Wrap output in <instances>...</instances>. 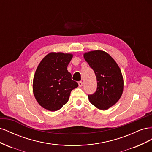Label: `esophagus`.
Wrapping results in <instances>:
<instances>
[{"instance_id":"esophagus-1","label":"esophagus","mask_w":152,"mask_h":152,"mask_svg":"<svg viewBox=\"0 0 152 152\" xmlns=\"http://www.w3.org/2000/svg\"><path fill=\"white\" fill-rule=\"evenodd\" d=\"M78 84H79V87H81L82 86H83V83H82V81L79 82V83H78Z\"/></svg>"}]
</instances>
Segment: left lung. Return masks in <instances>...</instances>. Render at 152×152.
<instances>
[{"mask_svg":"<svg viewBox=\"0 0 152 152\" xmlns=\"http://www.w3.org/2000/svg\"><path fill=\"white\" fill-rule=\"evenodd\" d=\"M84 58L97 79V89L93 94L88 95L89 102L99 110H107L118 102L123 93L121 69L112 57L103 50L85 53Z\"/></svg>","mask_w":152,"mask_h":152,"instance_id":"8db88e82","label":"left lung"}]
</instances>
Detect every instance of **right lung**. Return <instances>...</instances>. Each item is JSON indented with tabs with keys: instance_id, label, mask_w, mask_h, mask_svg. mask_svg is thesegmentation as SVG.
I'll return each mask as SVG.
<instances>
[{
	"instance_id": "right-lung-1",
	"label": "right lung",
	"mask_w": 152,
	"mask_h": 152,
	"mask_svg": "<svg viewBox=\"0 0 152 152\" xmlns=\"http://www.w3.org/2000/svg\"><path fill=\"white\" fill-rule=\"evenodd\" d=\"M73 54L52 52L40 61L33 80V93L42 108L55 112L63 107L69 99L71 91L78 87L67 70Z\"/></svg>"
}]
</instances>
